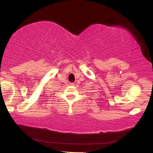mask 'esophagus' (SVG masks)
I'll list each match as a JSON object with an SVG mask.
<instances>
[{
  "instance_id": "34e87169",
  "label": "esophagus",
  "mask_w": 153,
  "mask_h": 153,
  "mask_svg": "<svg viewBox=\"0 0 153 153\" xmlns=\"http://www.w3.org/2000/svg\"><path fill=\"white\" fill-rule=\"evenodd\" d=\"M70 85H71V86H74L75 84H74V83H70V84H69Z\"/></svg>"
}]
</instances>
